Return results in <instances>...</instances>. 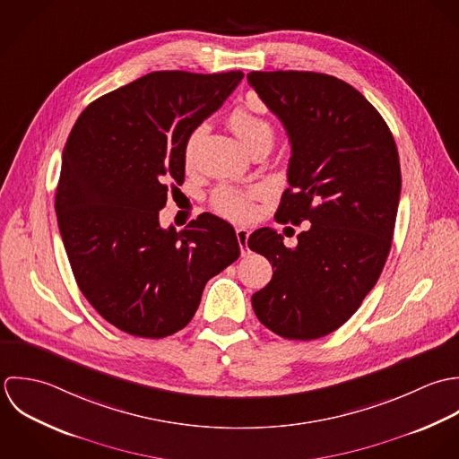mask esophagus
<instances>
[{"mask_svg":"<svg viewBox=\"0 0 459 459\" xmlns=\"http://www.w3.org/2000/svg\"><path fill=\"white\" fill-rule=\"evenodd\" d=\"M248 236H250L248 229H245V227L236 229V238H238V243L241 247V254L243 255H247V252H248Z\"/></svg>","mask_w":459,"mask_h":459,"instance_id":"esophagus-1","label":"esophagus"}]
</instances>
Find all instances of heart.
Returning a JSON list of instances; mask_svg holds the SVG:
<instances>
[{"label":"heart","mask_w":459,"mask_h":459,"mask_svg":"<svg viewBox=\"0 0 459 459\" xmlns=\"http://www.w3.org/2000/svg\"><path fill=\"white\" fill-rule=\"evenodd\" d=\"M229 126L241 140V143L248 149L261 140H268L273 143L275 126L273 122L254 106H238L229 115ZM204 136V126H196L184 140L183 160L186 167H191L195 161V152ZM257 196V189H239L223 186L212 195V207L232 220H247L254 212V198Z\"/></svg>","instance_id":"heart-1"}]
</instances>
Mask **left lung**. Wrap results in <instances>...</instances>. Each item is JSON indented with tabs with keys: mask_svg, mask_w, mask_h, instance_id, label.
Instances as JSON below:
<instances>
[{
	"mask_svg": "<svg viewBox=\"0 0 459 459\" xmlns=\"http://www.w3.org/2000/svg\"><path fill=\"white\" fill-rule=\"evenodd\" d=\"M248 83L290 142V187L276 214L312 223L294 248L268 227L250 236V250L275 268L252 305L276 335L319 339L359 310L383 272L401 195L397 147L377 109L335 76L254 71Z\"/></svg>",
	"mask_w": 459,
	"mask_h": 459,
	"instance_id": "obj_1",
	"label": "left lung"
}]
</instances>
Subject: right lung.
Returning <instances> with one entry per match:
<instances>
[{"label":"right lung","mask_w":459,"mask_h":459,"mask_svg":"<svg viewBox=\"0 0 459 459\" xmlns=\"http://www.w3.org/2000/svg\"><path fill=\"white\" fill-rule=\"evenodd\" d=\"M241 71L151 73L91 102L62 158L55 209L80 290L118 330L169 337L191 321L209 278L239 257L232 225L209 212L161 229L186 136L243 80Z\"/></svg>","instance_id":"obj_1"}]
</instances>
